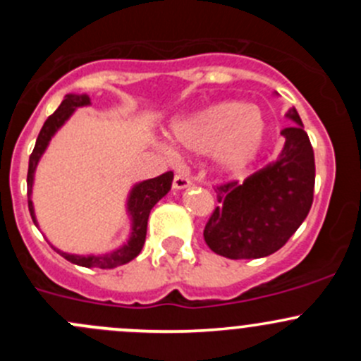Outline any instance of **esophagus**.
Returning <instances> with one entry per match:
<instances>
[{
	"instance_id": "34e87169",
	"label": "esophagus",
	"mask_w": 361,
	"mask_h": 361,
	"mask_svg": "<svg viewBox=\"0 0 361 361\" xmlns=\"http://www.w3.org/2000/svg\"><path fill=\"white\" fill-rule=\"evenodd\" d=\"M190 185H192V181H190V178L187 176V174H181V173L174 174V180H173V187L174 188L181 190V188H187V187H190Z\"/></svg>"
}]
</instances>
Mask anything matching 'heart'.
<instances>
[{"mask_svg": "<svg viewBox=\"0 0 361 361\" xmlns=\"http://www.w3.org/2000/svg\"><path fill=\"white\" fill-rule=\"evenodd\" d=\"M264 136V118L253 104H216L174 126L181 147L197 154L214 152L220 169L228 173H239L253 162Z\"/></svg>", "mask_w": 361, "mask_h": 361, "instance_id": "heart-1", "label": "heart"}]
</instances>
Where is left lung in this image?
I'll list each match as a JSON object with an SVG mask.
<instances>
[{
	"mask_svg": "<svg viewBox=\"0 0 361 361\" xmlns=\"http://www.w3.org/2000/svg\"><path fill=\"white\" fill-rule=\"evenodd\" d=\"M297 126L283 130L285 147L274 162L250 174L243 183L214 187L216 201L204 227L211 251L232 260L262 258L288 243L307 216L314 197V152L298 113Z\"/></svg>",
	"mask_w": 361,
	"mask_h": 361,
	"instance_id": "8db88e82",
	"label": "left lung"
}]
</instances>
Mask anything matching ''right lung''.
I'll list each match as a JSON object with an SVG mask.
<instances>
[{
	"label": "right lung",
	"instance_id": "right-lung-1",
	"mask_svg": "<svg viewBox=\"0 0 361 361\" xmlns=\"http://www.w3.org/2000/svg\"><path fill=\"white\" fill-rule=\"evenodd\" d=\"M90 99L89 96L82 94H68L64 97L63 103L59 104L56 111L45 120L43 123L42 130L38 134V140H36L35 150L32 154L29 155V169H27V195H31L32 190V174H35L36 166H38V160L42 157V154L45 152L47 145H49L50 137L56 134V130L63 126L64 122L69 118L73 111L76 110L78 106H85L89 104ZM171 185H173V173L167 171V173L160 174L157 178H152V180L143 181V183L136 185L130 192L129 197V213L133 216V235H130L129 243L123 245L122 248L113 251V253L108 255H101V257H78V255H69V253H63V251L56 250L57 253L63 255L66 260L71 262V264L82 265V267H99V269H113L118 267V265L127 264L133 258H136L140 255L141 248L145 245V238H147V224H148V216H150L152 207L157 204L167 192L171 190ZM27 206H29V213H31L32 221L36 225V218H35V209H32V202L31 199H27Z\"/></svg>",
	"mask_w": 361,
	"mask_h": 361
}]
</instances>
